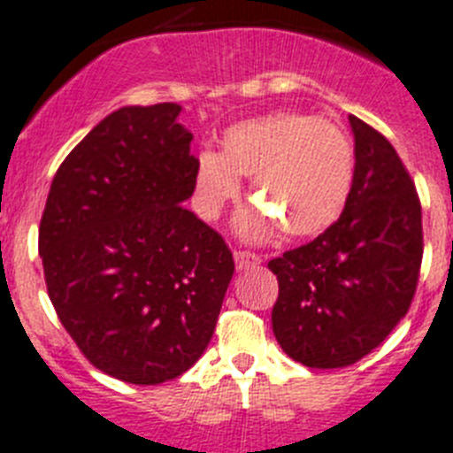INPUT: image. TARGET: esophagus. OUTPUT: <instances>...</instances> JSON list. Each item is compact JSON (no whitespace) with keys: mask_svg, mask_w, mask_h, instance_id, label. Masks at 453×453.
Masks as SVG:
<instances>
[{"mask_svg":"<svg viewBox=\"0 0 453 453\" xmlns=\"http://www.w3.org/2000/svg\"><path fill=\"white\" fill-rule=\"evenodd\" d=\"M234 264H236V271H250V268H255L262 264V257L255 255V252H250V250H236Z\"/></svg>","mask_w":453,"mask_h":453,"instance_id":"1","label":"esophagus"}]
</instances>
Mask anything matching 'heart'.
Here are the masks:
<instances>
[{"instance_id":"b5f03b06","label":"heart","mask_w":453,"mask_h":453,"mask_svg":"<svg viewBox=\"0 0 453 453\" xmlns=\"http://www.w3.org/2000/svg\"><path fill=\"white\" fill-rule=\"evenodd\" d=\"M252 178L259 205L239 217V232L262 239L277 226L307 239L327 230L343 211L354 182V146L343 128L320 117L280 110L232 124L221 153L205 150L196 160L194 205L217 219Z\"/></svg>"}]
</instances>
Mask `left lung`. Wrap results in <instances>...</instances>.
I'll use <instances>...</instances> for the list:
<instances>
[{"label":"left lung","instance_id":"left-lung-1","mask_svg":"<svg viewBox=\"0 0 453 453\" xmlns=\"http://www.w3.org/2000/svg\"><path fill=\"white\" fill-rule=\"evenodd\" d=\"M354 182L343 214L307 246L268 262L280 296L273 334L307 368H345L406 316L422 264V207L379 130L349 115Z\"/></svg>","mask_w":453,"mask_h":453}]
</instances>
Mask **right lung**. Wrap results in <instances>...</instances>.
<instances>
[{"label": "right lung", "instance_id": "obj_1", "mask_svg": "<svg viewBox=\"0 0 453 453\" xmlns=\"http://www.w3.org/2000/svg\"><path fill=\"white\" fill-rule=\"evenodd\" d=\"M178 104L126 105L56 171L40 221L44 282L89 364L137 386L180 377L210 343L234 259L187 210L196 157Z\"/></svg>", "mask_w": 453, "mask_h": 453}]
</instances>
